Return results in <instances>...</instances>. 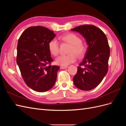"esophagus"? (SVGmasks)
I'll return each mask as SVG.
<instances>
[{
	"mask_svg": "<svg viewBox=\"0 0 126 126\" xmlns=\"http://www.w3.org/2000/svg\"><path fill=\"white\" fill-rule=\"evenodd\" d=\"M60 68H61V69H66V68H68V67L67 66H61Z\"/></svg>",
	"mask_w": 126,
	"mask_h": 126,
	"instance_id": "obj_1",
	"label": "esophagus"
}]
</instances>
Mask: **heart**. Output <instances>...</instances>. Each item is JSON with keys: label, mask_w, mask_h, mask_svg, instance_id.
Here are the masks:
<instances>
[{"label": "heart", "mask_w": 126, "mask_h": 126, "mask_svg": "<svg viewBox=\"0 0 126 126\" xmlns=\"http://www.w3.org/2000/svg\"><path fill=\"white\" fill-rule=\"evenodd\" d=\"M59 39L65 43L70 44L71 46L69 49V54L67 55H61L56 60V63L61 66H67L74 63L76 60V54L78 57H81L85 54L86 46L77 35L74 33H68L62 35ZM48 49L50 54L56 56L58 55L59 51V45L56 39L51 40L48 43Z\"/></svg>", "instance_id": "b5f03b06"}]
</instances>
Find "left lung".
Listing matches in <instances>:
<instances>
[{
    "label": "left lung",
    "instance_id": "8db88e82",
    "mask_svg": "<svg viewBox=\"0 0 126 126\" xmlns=\"http://www.w3.org/2000/svg\"><path fill=\"white\" fill-rule=\"evenodd\" d=\"M71 30L80 33L88 46L73 81L78 89L90 90L99 84L108 72L110 56L108 40L104 32L94 25H81Z\"/></svg>",
    "mask_w": 126,
    "mask_h": 126
}]
</instances>
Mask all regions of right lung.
I'll return each mask as SVG.
<instances>
[{"label": "right lung", "instance_id": "right-lung-1", "mask_svg": "<svg viewBox=\"0 0 126 126\" xmlns=\"http://www.w3.org/2000/svg\"><path fill=\"white\" fill-rule=\"evenodd\" d=\"M52 30L42 26L26 29L19 38L17 63L26 85L37 92L50 89L56 82L59 66L53 62L48 43L56 36Z\"/></svg>", "mask_w": 126, "mask_h": 126}]
</instances>
